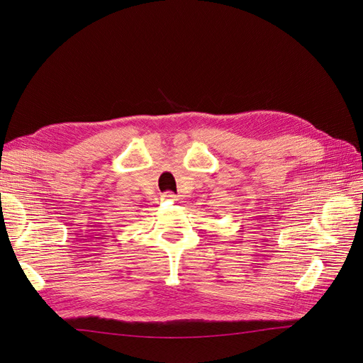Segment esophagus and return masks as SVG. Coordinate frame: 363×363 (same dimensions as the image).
Here are the masks:
<instances>
[{"instance_id":"1","label":"esophagus","mask_w":363,"mask_h":363,"mask_svg":"<svg viewBox=\"0 0 363 363\" xmlns=\"http://www.w3.org/2000/svg\"><path fill=\"white\" fill-rule=\"evenodd\" d=\"M163 200L164 201H169V203H174V201H177V195L172 194V192H168V194L163 195Z\"/></svg>"}]
</instances>
